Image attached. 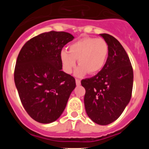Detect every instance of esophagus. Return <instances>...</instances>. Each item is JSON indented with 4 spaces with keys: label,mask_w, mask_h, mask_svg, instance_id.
<instances>
[{
    "label": "esophagus",
    "mask_w": 149,
    "mask_h": 149,
    "mask_svg": "<svg viewBox=\"0 0 149 149\" xmlns=\"http://www.w3.org/2000/svg\"><path fill=\"white\" fill-rule=\"evenodd\" d=\"M75 82H76V85H77V86H80V85H81V81H80V80H78V79H76Z\"/></svg>",
    "instance_id": "esophagus-1"
}]
</instances>
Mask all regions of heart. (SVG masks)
Segmentation results:
<instances>
[{
    "mask_svg": "<svg viewBox=\"0 0 149 149\" xmlns=\"http://www.w3.org/2000/svg\"><path fill=\"white\" fill-rule=\"evenodd\" d=\"M68 48L69 51L63 50L60 53L63 70L71 73L78 60L80 65L74 73L77 77H83L87 72L91 74L99 72L108 56V45L101 38H82L72 43Z\"/></svg>",
    "mask_w": 149,
    "mask_h": 149,
    "instance_id": "obj_1",
    "label": "heart"
}]
</instances>
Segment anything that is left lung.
I'll return each mask as SVG.
<instances>
[{"instance_id":"1","label":"left lung","mask_w":149,"mask_h":149,"mask_svg":"<svg viewBox=\"0 0 149 149\" xmlns=\"http://www.w3.org/2000/svg\"><path fill=\"white\" fill-rule=\"evenodd\" d=\"M108 45V56L96 75L81 81L86 89L84 104L95 123L107 125L122 113L131 98L134 72L128 56L116 38L100 34Z\"/></svg>"}]
</instances>
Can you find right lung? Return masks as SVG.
<instances>
[{
	"instance_id": "right-lung-1",
	"label": "right lung",
	"mask_w": 149,
	"mask_h": 149,
	"mask_svg": "<svg viewBox=\"0 0 149 149\" xmlns=\"http://www.w3.org/2000/svg\"><path fill=\"white\" fill-rule=\"evenodd\" d=\"M74 39L66 32L43 33L27 42L16 61L14 80L24 108L39 123L62 115L75 79L62 71V48Z\"/></svg>"
}]
</instances>
